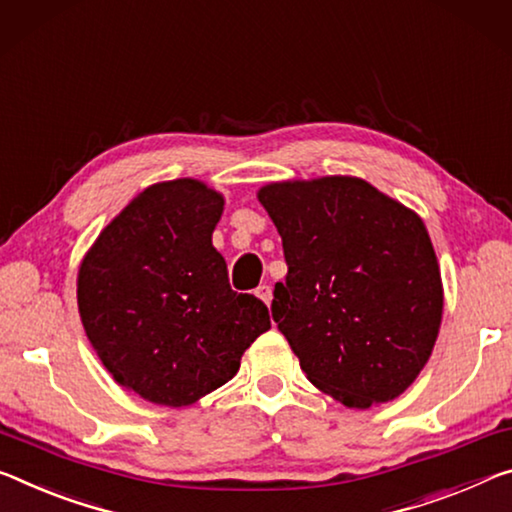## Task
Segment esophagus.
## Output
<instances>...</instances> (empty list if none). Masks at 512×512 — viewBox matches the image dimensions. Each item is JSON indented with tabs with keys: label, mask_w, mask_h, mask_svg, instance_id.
Returning a JSON list of instances; mask_svg holds the SVG:
<instances>
[{
	"label": "esophagus",
	"mask_w": 512,
	"mask_h": 512,
	"mask_svg": "<svg viewBox=\"0 0 512 512\" xmlns=\"http://www.w3.org/2000/svg\"><path fill=\"white\" fill-rule=\"evenodd\" d=\"M255 296H257L259 300H264V303H266V305H271L273 291H271V287H269V285H259V287L255 289Z\"/></svg>",
	"instance_id": "obj_1"
}]
</instances>
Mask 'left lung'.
Instances as JSON below:
<instances>
[{
  "instance_id": "obj_1",
  "label": "left lung",
  "mask_w": 512,
  "mask_h": 512,
  "mask_svg": "<svg viewBox=\"0 0 512 512\" xmlns=\"http://www.w3.org/2000/svg\"><path fill=\"white\" fill-rule=\"evenodd\" d=\"M257 200L289 266L273 289V321L307 380L346 408L399 399L442 323V275L424 221L351 175L271 182Z\"/></svg>"
}]
</instances>
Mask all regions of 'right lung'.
<instances>
[{
  "instance_id": "right-lung-1",
  "label": "right lung",
  "mask_w": 512,
  "mask_h": 512,
  "mask_svg": "<svg viewBox=\"0 0 512 512\" xmlns=\"http://www.w3.org/2000/svg\"><path fill=\"white\" fill-rule=\"evenodd\" d=\"M223 193L193 177L157 182L104 227L79 264L77 305L120 387L184 408L239 371L271 328L262 300L237 294L212 243Z\"/></svg>"
}]
</instances>
